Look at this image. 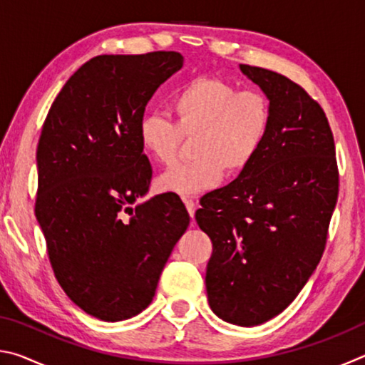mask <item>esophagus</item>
Segmentation results:
<instances>
[{
  "instance_id": "obj_1",
  "label": "esophagus",
  "mask_w": 365,
  "mask_h": 365,
  "mask_svg": "<svg viewBox=\"0 0 365 365\" xmlns=\"http://www.w3.org/2000/svg\"><path fill=\"white\" fill-rule=\"evenodd\" d=\"M183 202H185V206H187V211L190 212L191 219H193L195 211H196V202L191 200V197H183Z\"/></svg>"
}]
</instances>
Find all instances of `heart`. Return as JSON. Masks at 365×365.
Here are the masks:
<instances>
[{"label": "heart", "instance_id": "obj_1", "mask_svg": "<svg viewBox=\"0 0 365 365\" xmlns=\"http://www.w3.org/2000/svg\"><path fill=\"white\" fill-rule=\"evenodd\" d=\"M175 123L160 115L140 122V146L160 165L175 160L183 137H193L195 159L158 177L163 193L190 196L217 185L225 174L250 168L270 128V104L261 91L238 90L220 78H195L169 101Z\"/></svg>", "mask_w": 365, "mask_h": 365}]
</instances>
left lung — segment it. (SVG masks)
<instances>
[{
	"label": "left lung",
	"mask_w": 365,
	"mask_h": 365,
	"mask_svg": "<svg viewBox=\"0 0 365 365\" xmlns=\"http://www.w3.org/2000/svg\"><path fill=\"white\" fill-rule=\"evenodd\" d=\"M270 104V128L248 169L201 197L195 217L212 242L207 299L228 324L255 327L292 304L316 270L338 197L325 113L282 73L240 64Z\"/></svg>",
	"instance_id": "8db88e82"
}]
</instances>
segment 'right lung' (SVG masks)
Segmentation results:
<instances>
[{"label":"right lung","mask_w":365,"mask_h":365,"mask_svg":"<svg viewBox=\"0 0 365 365\" xmlns=\"http://www.w3.org/2000/svg\"><path fill=\"white\" fill-rule=\"evenodd\" d=\"M182 66L175 51L96 56L67 80L43 123L35 215L49 262L71 301L104 322L150 306L190 224L177 196L138 202L153 174L140 122Z\"/></svg>","instance_id":"1"}]
</instances>
